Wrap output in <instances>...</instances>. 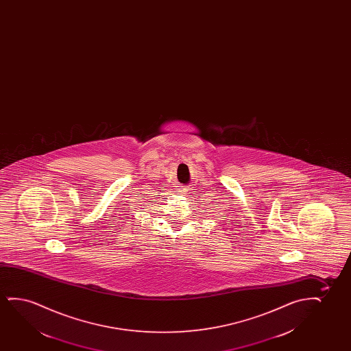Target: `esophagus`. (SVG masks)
Wrapping results in <instances>:
<instances>
[{
  "mask_svg": "<svg viewBox=\"0 0 351 351\" xmlns=\"http://www.w3.org/2000/svg\"><path fill=\"white\" fill-rule=\"evenodd\" d=\"M176 191H178V193H180V194H186V192H187V189L183 187L176 188Z\"/></svg>",
  "mask_w": 351,
  "mask_h": 351,
  "instance_id": "obj_1",
  "label": "esophagus"
}]
</instances>
